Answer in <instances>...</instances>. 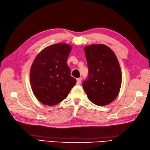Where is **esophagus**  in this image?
Returning a JSON list of instances; mask_svg holds the SVG:
<instances>
[{
	"instance_id": "34e87169",
	"label": "esophagus",
	"mask_w": 150,
	"mask_h": 150,
	"mask_svg": "<svg viewBox=\"0 0 150 150\" xmlns=\"http://www.w3.org/2000/svg\"><path fill=\"white\" fill-rule=\"evenodd\" d=\"M81 80L82 79L81 78H79L77 79V85H80L81 83Z\"/></svg>"
}]
</instances>
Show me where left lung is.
I'll return each mask as SVG.
<instances>
[{
  "label": "left lung",
  "mask_w": 150,
  "mask_h": 150,
  "mask_svg": "<svg viewBox=\"0 0 150 150\" xmlns=\"http://www.w3.org/2000/svg\"><path fill=\"white\" fill-rule=\"evenodd\" d=\"M89 75L82 83L88 99L99 106L115 99L122 83L120 64L113 50L104 44L84 47Z\"/></svg>",
  "instance_id": "1"
}]
</instances>
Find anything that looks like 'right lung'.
Instances as JSON below:
<instances>
[{"instance_id":"add662e5","label":"right lung","mask_w":150,"mask_h":150,"mask_svg":"<svg viewBox=\"0 0 150 150\" xmlns=\"http://www.w3.org/2000/svg\"><path fill=\"white\" fill-rule=\"evenodd\" d=\"M71 50L68 44H53L43 49L34 59L30 73L31 87L43 104L52 106L60 103L76 84L67 64Z\"/></svg>"}]
</instances>
